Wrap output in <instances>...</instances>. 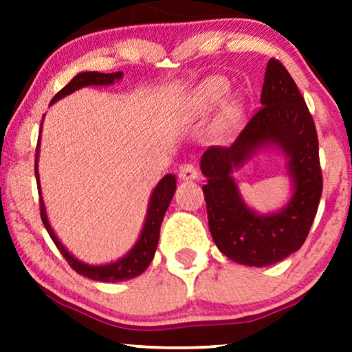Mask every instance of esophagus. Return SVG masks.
Listing matches in <instances>:
<instances>
[{
	"instance_id": "esophagus-1",
	"label": "esophagus",
	"mask_w": 352,
	"mask_h": 352,
	"mask_svg": "<svg viewBox=\"0 0 352 352\" xmlns=\"http://www.w3.org/2000/svg\"><path fill=\"white\" fill-rule=\"evenodd\" d=\"M179 177L182 180H195L199 177V170L193 164H184L179 168Z\"/></svg>"
}]
</instances>
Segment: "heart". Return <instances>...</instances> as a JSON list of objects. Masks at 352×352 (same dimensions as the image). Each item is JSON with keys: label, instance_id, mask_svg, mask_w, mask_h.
<instances>
[{"label": "heart", "instance_id": "b5f03b06", "mask_svg": "<svg viewBox=\"0 0 352 352\" xmlns=\"http://www.w3.org/2000/svg\"><path fill=\"white\" fill-rule=\"evenodd\" d=\"M228 86L223 79L220 78H208L204 82L199 84V87L193 92V107L197 111L205 112L210 109L217 107L221 104V100L227 96ZM233 112V111H232Z\"/></svg>", "mask_w": 352, "mask_h": 352}]
</instances>
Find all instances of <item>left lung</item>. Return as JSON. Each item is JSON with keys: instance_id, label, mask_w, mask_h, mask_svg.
<instances>
[{"instance_id": "8db88e82", "label": "left lung", "mask_w": 352, "mask_h": 352, "mask_svg": "<svg viewBox=\"0 0 352 352\" xmlns=\"http://www.w3.org/2000/svg\"><path fill=\"white\" fill-rule=\"evenodd\" d=\"M281 146L289 157L295 193L289 207L273 216H256L244 205L231 179L254 148ZM200 168L208 227L225 256L246 266H268L298 252L316 217L322 192L316 125L305 98L278 59L266 64L261 107L228 147L213 145L204 152Z\"/></svg>"}]
</instances>
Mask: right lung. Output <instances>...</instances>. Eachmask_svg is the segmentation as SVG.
<instances>
[{
	"instance_id": "obj_1",
	"label": "right lung",
	"mask_w": 352,
	"mask_h": 352,
	"mask_svg": "<svg viewBox=\"0 0 352 352\" xmlns=\"http://www.w3.org/2000/svg\"><path fill=\"white\" fill-rule=\"evenodd\" d=\"M122 78V72H111V74H102V72H80V74L76 76L74 79L71 80L67 86H64L58 94L54 96L51 100L56 102V100L64 98V96L71 94V92L78 91L80 87L86 86H107V84H112L116 79ZM38 152H39V142L38 147H36V164H34V173H36V182L39 184V175H38ZM175 177L172 173L165 175L162 180L159 182L155 188H153L151 204H148V212L147 218H145V225L142 233H140L139 241H137L134 248L131 250L124 258H120L116 263H109L102 266H91L82 263V261L76 260L72 254L60 245L58 236L52 232L50 221H47L46 210H44L43 199L39 197V212H41V220L46 227L47 233H50L51 240L54 241V245L58 246V250L66 258V261L69 266L74 270L76 273L82 274V276L91 278L94 281H104V283H117L124 280H131V278L139 276L142 274L147 266L151 265L153 254H155L157 243H159V235H160V225H162L164 215L167 212L168 204H170L173 193H175ZM38 192L41 193V188L38 187Z\"/></svg>"
}]
</instances>
